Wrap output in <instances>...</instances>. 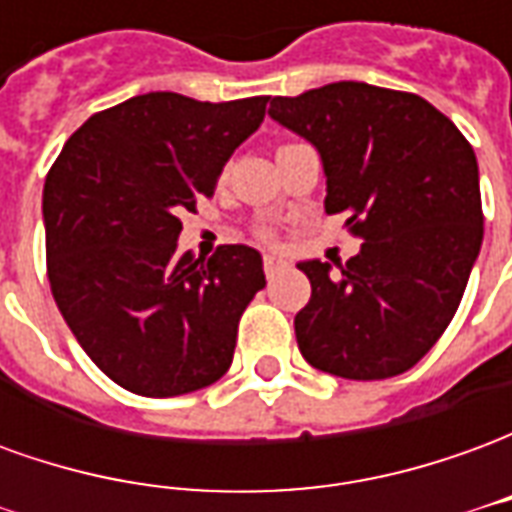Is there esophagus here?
Segmentation results:
<instances>
[{
  "label": "esophagus",
  "mask_w": 512,
  "mask_h": 512,
  "mask_svg": "<svg viewBox=\"0 0 512 512\" xmlns=\"http://www.w3.org/2000/svg\"><path fill=\"white\" fill-rule=\"evenodd\" d=\"M288 266V263H285V260H282V257L279 255H266L263 257V271H266V277L268 279H274L279 274V271H282V268Z\"/></svg>",
  "instance_id": "1"
}]
</instances>
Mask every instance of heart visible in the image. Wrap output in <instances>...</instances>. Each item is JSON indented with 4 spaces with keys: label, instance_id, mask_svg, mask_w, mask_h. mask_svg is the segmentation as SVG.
Returning a JSON list of instances; mask_svg holds the SVG:
<instances>
[{
    "label": "heart",
    "instance_id": "b5f03b06",
    "mask_svg": "<svg viewBox=\"0 0 512 512\" xmlns=\"http://www.w3.org/2000/svg\"><path fill=\"white\" fill-rule=\"evenodd\" d=\"M257 235H260L263 241H268V238H271V233H268V230H260V233H257Z\"/></svg>",
    "mask_w": 512,
    "mask_h": 512
}]
</instances>
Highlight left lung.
Returning a JSON list of instances; mask_svg holds the SVG:
<instances>
[{
  "mask_svg": "<svg viewBox=\"0 0 512 512\" xmlns=\"http://www.w3.org/2000/svg\"><path fill=\"white\" fill-rule=\"evenodd\" d=\"M268 115L318 147L326 213H348L365 241L340 271L299 263L312 285L293 321L301 356L354 381L406 373L450 326L480 255L472 145L425 98L365 82L279 95Z\"/></svg>",
  "mask_w": 512,
  "mask_h": 512,
  "instance_id": "1",
  "label": "left lung"
}]
</instances>
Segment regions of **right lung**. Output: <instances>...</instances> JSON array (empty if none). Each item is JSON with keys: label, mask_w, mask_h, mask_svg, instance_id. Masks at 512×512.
I'll return each mask as SVG.
<instances>
[{"label": "right lung", "mask_w": 512, "mask_h": 512, "mask_svg": "<svg viewBox=\"0 0 512 512\" xmlns=\"http://www.w3.org/2000/svg\"><path fill=\"white\" fill-rule=\"evenodd\" d=\"M266 104L136 95L95 112L46 175L51 296L84 354L134 395H186L233 362L238 321L266 288L260 252L224 244L194 260L175 241Z\"/></svg>", "instance_id": "obj_1"}]
</instances>
